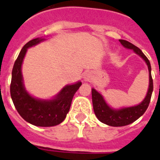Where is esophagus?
<instances>
[{
    "label": "esophagus",
    "instance_id": "34e87169",
    "mask_svg": "<svg viewBox=\"0 0 160 160\" xmlns=\"http://www.w3.org/2000/svg\"><path fill=\"white\" fill-rule=\"evenodd\" d=\"M93 75L91 72H86L85 75H84V80H85V81H91Z\"/></svg>",
    "mask_w": 160,
    "mask_h": 160
}]
</instances>
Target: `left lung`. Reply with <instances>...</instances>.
<instances>
[{
	"label": "left lung",
	"instance_id": "8db88e82",
	"mask_svg": "<svg viewBox=\"0 0 160 160\" xmlns=\"http://www.w3.org/2000/svg\"><path fill=\"white\" fill-rule=\"evenodd\" d=\"M119 42L124 46V48L133 50L134 53L139 55L148 65L149 69V89L147 91L146 96L141 103L139 105L131 107H124L120 109H114L109 106L106 102L103 95L95 90L94 88L91 90L92 92V103L94 111L100 122L104 124L114 127H120L128 125L139 119L146 111L147 108L149 106L150 99H151L152 92H153V79L151 76V65L149 63L148 58L144 55V54L137 46L133 45L129 41L124 40H119Z\"/></svg>",
	"mask_w": 160,
	"mask_h": 160
}]
</instances>
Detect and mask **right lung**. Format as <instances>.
Instances as JSON below:
<instances>
[{
    "label": "right lung",
    "mask_w": 160,
    "mask_h": 160,
    "mask_svg": "<svg viewBox=\"0 0 160 160\" xmlns=\"http://www.w3.org/2000/svg\"><path fill=\"white\" fill-rule=\"evenodd\" d=\"M45 41L44 38L31 40L23 46L14 64L10 90L13 104L19 114L26 122L41 127L55 126L65 119L70 110L74 95L81 85V81L67 85L51 100L33 97L27 92L23 82L21 65L27 49Z\"/></svg>",
    "instance_id": "obj_1"
}]
</instances>
